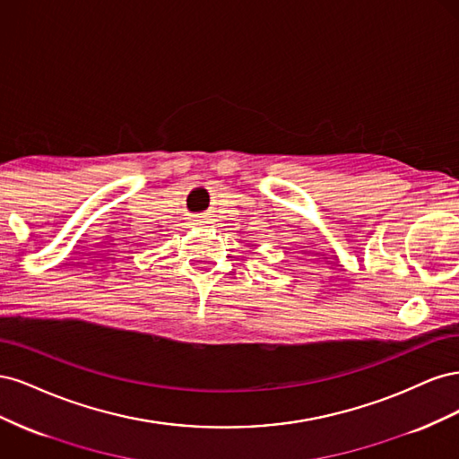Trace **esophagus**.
Instances as JSON below:
<instances>
[{
    "instance_id": "34e87169",
    "label": "esophagus",
    "mask_w": 459,
    "mask_h": 459,
    "mask_svg": "<svg viewBox=\"0 0 459 459\" xmlns=\"http://www.w3.org/2000/svg\"><path fill=\"white\" fill-rule=\"evenodd\" d=\"M204 221H206V216H195V218H193V224H199V226H203Z\"/></svg>"
}]
</instances>
